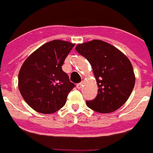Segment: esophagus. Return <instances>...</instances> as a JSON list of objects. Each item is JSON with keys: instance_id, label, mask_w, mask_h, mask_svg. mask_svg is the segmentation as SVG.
<instances>
[{"instance_id": "34e87169", "label": "esophagus", "mask_w": 153, "mask_h": 153, "mask_svg": "<svg viewBox=\"0 0 153 153\" xmlns=\"http://www.w3.org/2000/svg\"><path fill=\"white\" fill-rule=\"evenodd\" d=\"M83 84H84V82H83V81H81V83H79V84L76 85V88H77V89H81L82 86H83Z\"/></svg>"}]
</instances>
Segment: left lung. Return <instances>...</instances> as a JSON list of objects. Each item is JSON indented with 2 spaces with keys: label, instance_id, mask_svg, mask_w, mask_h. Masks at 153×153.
<instances>
[{
  "label": "left lung",
  "instance_id": "1",
  "mask_svg": "<svg viewBox=\"0 0 153 153\" xmlns=\"http://www.w3.org/2000/svg\"><path fill=\"white\" fill-rule=\"evenodd\" d=\"M76 51L90 62L98 85V94L86 105L100 113L120 108L131 94L135 76L130 59L117 48L101 40L78 44Z\"/></svg>",
  "mask_w": 153,
  "mask_h": 153
}]
</instances>
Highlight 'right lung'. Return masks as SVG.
Returning <instances> with one entry per match:
<instances>
[{
    "mask_svg": "<svg viewBox=\"0 0 153 153\" xmlns=\"http://www.w3.org/2000/svg\"><path fill=\"white\" fill-rule=\"evenodd\" d=\"M75 44L53 40L42 45L24 61L19 72V90L25 102L37 112L51 114L65 105L75 85L62 70Z\"/></svg>",
    "mask_w": 153,
    "mask_h": 153,
    "instance_id": "right-lung-1",
    "label": "right lung"
}]
</instances>
